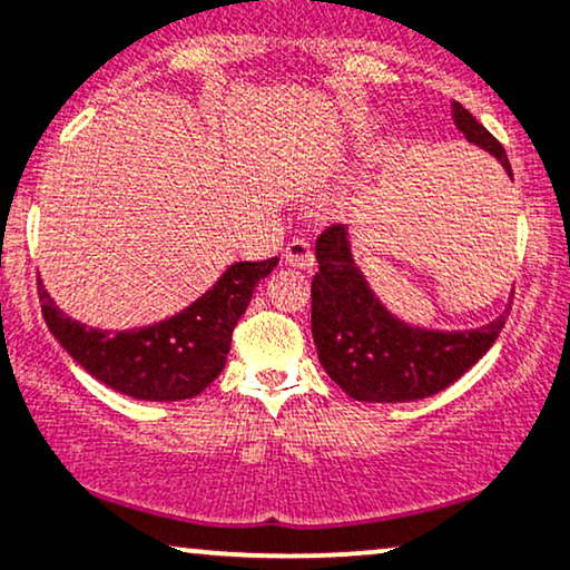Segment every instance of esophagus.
<instances>
[{
  "label": "esophagus",
  "instance_id": "1",
  "mask_svg": "<svg viewBox=\"0 0 570 570\" xmlns=\"http://www.w3.org/2000/svg\"><path fill=\"white\" fill-rule=\"evenodd\" d=\"M284 261L292 265V268H313L315 265V252L313 244L305 239H294L286 244L284 249Z\"/></svg>",
  "mask_w": 570,
  "mask_h": 570
}]
</instances>
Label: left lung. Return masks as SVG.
Here are the masks:
<instances>
[{
  "label": "left lung",
  "mask_w": 570,
  "mask_h": 570,
  "mask_svg": "<svg viewBox=\"0 0 570 570\" xmlns=\"http://www.w3.org/2000/svg\"><path fill=\"white\" fill-rule=\"evenodd\" d=\"M455 126L473 147L510 170L502 144L460 102ZM318 273L313 276V342L323 371L352 400L413 402L431 397L463 376L487 355L505 326L508 307L479 328H426L397 318L371 289L352 255L347 226H331L315 242Z\"/></svg>",
  "instance_id": "1"
}]
</instances>
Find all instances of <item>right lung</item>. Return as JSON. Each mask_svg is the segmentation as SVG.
<instances>
[{
  "label": "right lung",
  "instance_id": "add662e5",
  "mask_svg": "<svg viewBox=\"0 0 570 570\" xmlns=\"http://www.w3.org/2000/svg\"><path fill=\"white\" fill-rule=\"evenodd\" d=\"M234 263L181 313L141 328L105 331L65 315L39 278L41 315L60 347L86 373L134 400L178 402L205 392L226 368L234 326L247 309L255 284L276 268Z\"/></svg>",
  "mask_w": 570,
  "mask_h": 570
}]
</instances>
